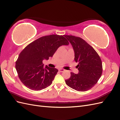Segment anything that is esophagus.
Returning <instances> with one entry per match:
<instances>
[{"label": "esophagus", "instance_id": "esophagus-1", "mask_svg": "<svg viewBox=\"0 0 120 120\" xmlns=\"http://www.w3.org/2000/svg\"><path fill=\"white\" fill-rule=\"evenodd\" d=\"M59 71L60 72H63L64 71V70L63 68H60V69H59Z\"/></svg>", "mask_w": 120, "mask_h": 120}]
</instances>
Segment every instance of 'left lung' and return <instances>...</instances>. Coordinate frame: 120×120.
Listing matches in <instances>:
<instances>
[{"instance_id": "1", "label": "left lung", "mask_w": 120, "mask_h": 120, "mask_svg": "<svg viewBox=\"0 0 120 120\" xmlns=\"http://www.w3.org/2000/svg\"><path fill=\"white\" fill-rule=\"evenodd\" d=\"M72 46L75 60L78 63V74L71 72V77L65 80L70 88L79 92L86 91L95 86L103 71L102 62L99 54L92 46L82 38L64 35Z\"/></svg>"}]
</instances>
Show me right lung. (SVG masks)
Here are the masks:
<instances>
[{
	"label": "right lung",
	"instance_id": "right-lung-1",
	"mask_svg": "<svg viewBox=\"0 0 120 120\" xmlns=\"http://www.w3.org/2000/svg\"><path fill=\"white\" fill-rule=\"evenodd\" d=\"M68 44L64 36L57 34L43 36L30 43L21 52L15 63L20 81L34 90L49 86L58 70L47 66L44 68L42 61L52 57L60 46Z\"/></svg>",
	"mask_w": 120,
	"mask_h": 120
}]
</instances>
